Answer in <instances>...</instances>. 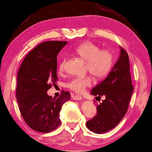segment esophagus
I'll return each mask as SVG.
<instances>
[{
    "mask_svg": "<svg viewBox=\"0 0 152 152\" xmlns=\"http://www.w3.org/2000/svg\"><path fill=\"white\" fill-rule=\"evenodd\" d=\"M72 99L74 100H80V99H82V97L80 95H73Z\"/></svg>",
    "mask_w": 152,
    "mask_h": 152,
    "instance_id": "esophagus-1",
    "label": "esophagus"
}]
</instances>
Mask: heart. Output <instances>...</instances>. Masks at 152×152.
<instances>
[{
	"label": "heart",
	"mask_w": 152,
	"mask_h": 152,
	"mask_svg": "<svg viewBox=\"0 0 152 152\" xmlns=\"http://www.w3.org/2000/svg\"><path fill=\"white\" fill-rule=\"evenodd\" d=\"M74 53L87 64L86 69L97 78L106 76L110 71L113 64V55L107 50H101L98 45L90 41L80 44L74 50ZM66 60L63 59L59 66V72H64ZM92 83L90 76L75 78L67 84L68 88L76 93H83L86 87Z\"/></svg>",
	"instance_id": "1"
}]
</instances>
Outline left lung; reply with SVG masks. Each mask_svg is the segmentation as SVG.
Returning <instances> with one entry per match:
<instances>
[{
    "instance_id": "obj_1",
    "label": "left lung",
    "mask_w": 152,
    "mask_h": 152,
    "mask_svg": "<svg viewBox=\"0 0 152 152\" xmlns=\"http://www.w3.org/2000/svg\"><path fill=\"white\" fill-rule=\"evenodd\" d=\"M120 55L107 77L97 84L90 94L105 99L97 104V115L86 122L90 131L101 134L112 130L122 120L128 111L132 92L129 57L120 47Z\"/></svg>"
}]
</instances>
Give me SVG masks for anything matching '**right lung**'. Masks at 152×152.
<instances>
[{
  "label": "right lung",
  "mask_w": 152,
  "mask_h": 152,
  "mask_svg": "<svg viewBox=\"0 0 152 152\" xmlns=\"http://www.w3.org/2000/svg\"><path fill=\"white\" fill-rule=\"evenodd\" d=\"M66 41H47L26 55L17 76L16 97L24 121L36 131L49 132L60 124L59 112L71 99L68 91L58 98L48 95L51 83L57 80V57Z\"/></svg>",
  "instance_id": "add662e5"
}]
</instances>
